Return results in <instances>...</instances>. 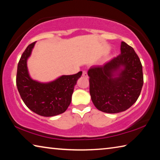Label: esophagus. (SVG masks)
<instances>
[{
	"mask_svg": "<svg viewBox=\"0 0 160 160\" xmlns=\"http://www.w3.org/2000/svg\"><path fill=\"white\" fill-rule=\"evenodd\" d=\"M82 76H84V77H88V72H87V71H85V70H84V71L82 72Z\"/></svg>",
	"mask_w": 160,
	"mask_h": 160,
	"instance_id": "esophagus-1",
	"label": "esophagus"
}]
</instances>
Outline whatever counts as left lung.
<instances>
[{
  "label": "left lung",
  "instance_id": "left-lung-1",
  "mask_svg": "<svg viewBox=\"0 0 160 160\" xmlns=\"http://www.w3.org/2000/svg\"><path fill=\"white\" fill-rule=\"evenodd\" d=\"M93 104L101 112H124L137 101L143 85L142 66L131 46L122 42L121 54L88 72Z\"/></svg>",
  "mask_w": 160,
  "mask_h": 160
}]
</instances>
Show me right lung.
Here are the masks:
<instances>
[{"label":"right lung","mask_w":160,"mask_h":160,"mask_svg":"<svg viewBox=\"0 0 160 160\" xmlns=\"http://www.w3.org/2000/svg\"><path fill=\"white\" fill-rule=\"evenodd\" d=\"M35 42L24 51L18 65L16 85L22 99L29 109L42 116H56L65 112L71 102L72 94L82 71L70 75H62L52 82H39L29 75L27 61Z\"/></svg>","instance_id":"right-lung-1"}]
</instances>
